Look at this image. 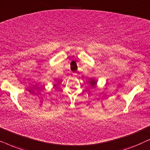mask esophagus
I'll list each match as a JSON object with an SVG mask.
<instances>
[{"instance_id":"esophagus-1","label":"esophagus","mask_w":150,"mask_h":150,"mask_svg":"<svg viewBox=\"0 0 150 150\" xmlns=\"http://www.w3.org/2000/svg\"><path fill=\"white\" fill-rule=\"evenodd\" d=\"M76 74H73V75H75Z\"/></svg>"}]
</instances>
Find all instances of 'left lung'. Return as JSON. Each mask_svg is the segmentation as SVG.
Wrapping results in <instances>:
<instances>
[{
    "instance_id": "left-lung-1",
    "label": "left lung",
    "mask_w": 150,
    "mask_h": 150,
    "mask_svg": "<svg viewBox=\"0 0 150 150\" xmlns=\"http://www.w3.org/2000/svg\"><path fill=\"white\" fill-rule=\"evenodd\" d=\"M96 85V82L95 81H91V85L92 87H94Z\"/></svg>"
}]
</instances>
